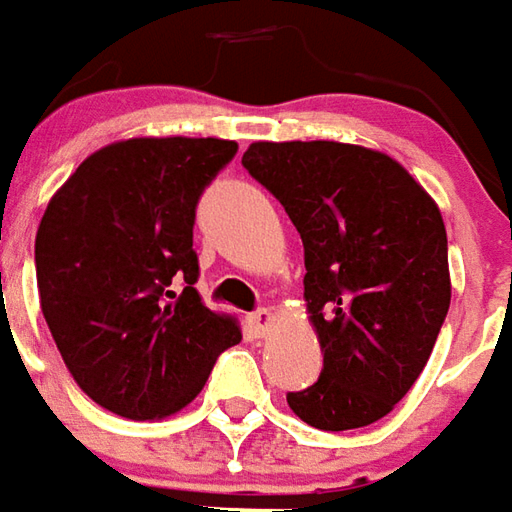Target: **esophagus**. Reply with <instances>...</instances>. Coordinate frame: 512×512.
<instances>
[{
	"instance_id": "34e87169",
	"label": "esophagus",
	"mask_w": 512,
	"mask_h": 512,
	"mask_svg": "<svg viewBox=\"0 0 512 512\" xmlns=\"http://www.w3.org/2000/svg\"><path fill=\"white\" fill-rule=\"evenodd\" d=\"M273 325H275V314L273 311H267V308H259V311L248 314V328L253 336H267Z\"/></svg>"
}]
</instances>
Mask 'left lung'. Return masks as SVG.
Returning a JSON list of instances; mask_svg holds the SVG:
<instances>
[{
  "label": "left lung",
  "mask_w": 512,
  "mask_h": 512,
  "mask_svg": "<svg viewBox=\"0 0 512 512\" xmlns=\"http://www.w3.org/2000/svg\"><path fill=\"white\" fill-rule=\"evenodd\" d=\"M242 165L281 201L306 253L322 372L286 394L289 408L331 433L378 422L422 375L447 320L438 206L400 162L333 140L253 143Z\"/></svg>",
  "instance_id": "obj_1"
}]
</instances>
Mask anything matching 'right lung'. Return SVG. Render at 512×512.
<instances>
[{
    "label": "right lung",
    "mask_w": 512,
    "mask_h": 512,
    "mask_svg": "<svg viewBox=\"0 0 512 512\" xmlns=\"http://www.w3.org/2000/svg\"><path fill=\"white\" fill-rule=\"evenodd\" d=\"M237 154L217 137H137L90 154L35 237L46 325L79 389L126 419L198 397L242 339L195 289V206Z\"/></svg>",
    "instance_id": "add662e5"
}]
</instances>
